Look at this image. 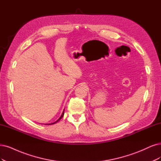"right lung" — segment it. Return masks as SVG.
<instances>
[{
	"instance_id": "1",
	"label": "right lung",
	"mask_w": 161,
	"mask_h": 161,
	"mask_svg": "<svg viewBox=\"0 0 161 161\" xmlns=\"http://www.w3.org/2000/svg\"><path fill=\"white\" fill-rule=\"evenodd\" d=\"M64 110L63 111V113H62V114L61 115V116H60V117H59L58 119L56 121H55V122H53V123H47V124H46V125H53V124H54V123H57L58 121H59L62 118V117L64 116Z\"/></svg>"
}]
</instances>
